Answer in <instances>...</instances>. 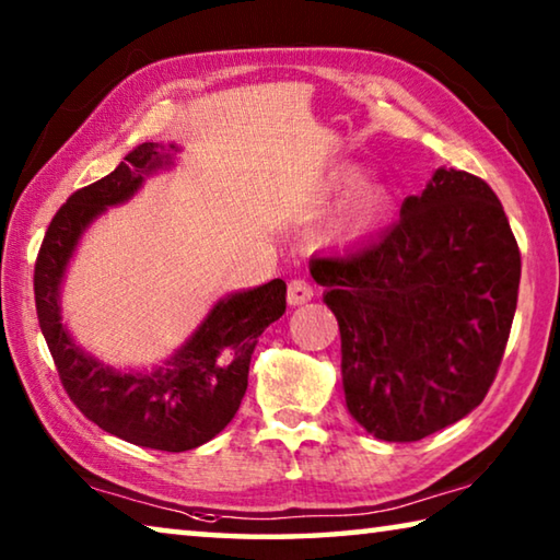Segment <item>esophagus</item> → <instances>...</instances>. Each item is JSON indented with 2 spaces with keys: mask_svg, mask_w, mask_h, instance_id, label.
<instances>
[{
  "mask_svg": "<svg viewBox=\"0 0 560 560\" xmlns=\"http://www.w3.org/2000/svg\"><path fill=\"white\" fill-rule=\"evenodd\" d=\"M287 299H289V306H301V303L314 299V287H311L306 279H291Z\"/></svg>",
  "mask_w": 560,
  "mask_h": 560,
  "instance_id": "34e87169",
  "label": "esophagus"
}]
</instances>
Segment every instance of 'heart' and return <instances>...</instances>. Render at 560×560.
<instances>
[{
	"mask_svg": "<svg viewBox=\"0 0 560 560\" xmlns=\"http://www.w3.org/2000/svg\"><path fill=\"white\" fill-rule=\"evenodd\" d=\"M353 187L343 210H340L338 220L330 226L336 240L355 242L371 234L377 224L385 220V214L390 212V189L375 179H360V175L348 173L340 179V189Z\"/></svg>",
	"mask_w": 560,
	"mask_h": 560,
	"instance_id": "1",
	"label": "heart"
}]
</instances>
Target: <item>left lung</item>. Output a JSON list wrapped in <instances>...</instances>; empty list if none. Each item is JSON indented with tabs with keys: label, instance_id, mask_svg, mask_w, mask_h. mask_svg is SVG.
<instances>
[{
	"label": "left lung",
	"instance_id": "8db88e82",
	"mask_svg": "<svg viewBox=\"0 0 560 560\" xmlns=\"http://www.w3.org/2000/svg\"><path fill=\"white\" fill-rule=\"evenodd\" d=\"M340 328L348 412L417 442L477 407L514 320L521 254L485 179L438 167L400 220L343 259L311 261Z\"/></svg>",
	"mask_w": 560,
	"mask_h": 560
}]
</instances>
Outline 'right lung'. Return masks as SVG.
Wrapping results in <instances>:
<instances>
[{
	"label": "right lung",
	"mask_w": 560,
	"mask_h": 560,
	"mask_svg": "<svg viewBox=\"0 0 560 560\" xmlns=\"http://www.w3.org/2000/svg\"><path fill=\"white\" fill-rule=\"evenodd\" d=\"M175 143H143L98 183L73 192L46 230L34 269L42 334L73 405L116 438L148 450L187 452L232 422L246 393L259 336L287 311V283L226 293L173 355L143 371L106 365L75 343L61 314V287L89 226L138 195L148 177L175 167Z\"/></svg>",
	"instance_id": "right-lung-1"
}]
</instances>
